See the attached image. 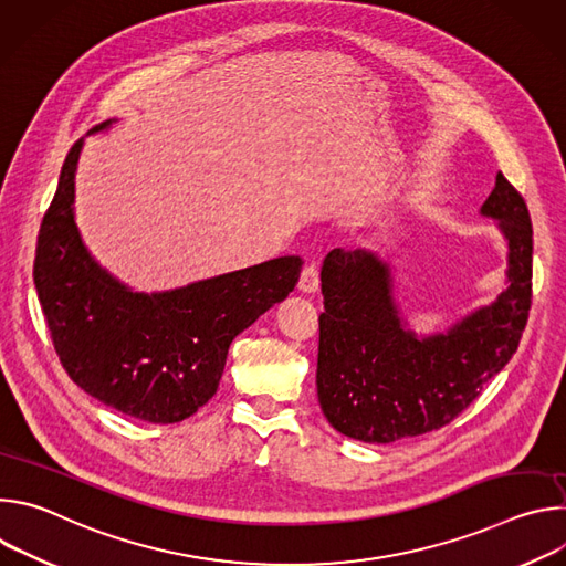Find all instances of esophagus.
I'll return each instance as SVG.
<instances>
[{"instance_id": "1", "label": "esophagus", "mask_w": 566, "mask_h": 566, "mask_svg": "<svg viewBox=\"0 0 566 566\" xmlns=\"http://www.w3.org/2000/svg\"><path fill=\"white\" fill-rule=\"evenodd\" d=\"M319 289V273L315 264L304 266L302 275H300V291L302 293H315Z\"/></svg>"}]
</instances>
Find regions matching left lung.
Wrapping results in <instances>:
<instances>
[{"instance_id":"1","label":"left lung","mask_w":566,"mask_h":566,"mask_svg":"<svg viewBox=\"0 0 566 566\" xmlns=\"http://www.w3.org/2000/svg\"><path fill=\"white\" fill-rule=\"evenodd\" d=\"M506 241L504 286L443 329L417 334L396 297L394 255L332 251L322 262L317 400L340 434L394 443L450 423L517 352L531 308L533 228L500 172L479 208Z\"/></svg>"}]
</instances>
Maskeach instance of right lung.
I'll use <instances>...</instances> for the list:
<instances>
[{"instance_id": "1", "label": "right lung", "mask_w": 566, "mask_h": 566, "mask_svg": "<svg viewBox=\"0 0 566 566\" xmlns=\"http://www.w3.org/2000/svg\"><path fill=\"white\" fill-rule=\"evenodd\" d=\"M87 136L69 149L38 234L33 280L46 325L77 387L132 419L179 423L214 396L230 343L286 300L304 262L284 255L168 291L132 289L92 255L75 223Z\"/></svg>"}]
</instances>
